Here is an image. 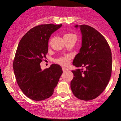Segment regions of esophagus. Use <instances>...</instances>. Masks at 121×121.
<instances>
[{"mask_svg":"<svg viewBox=\"0 0 121 121\" xmlns=\"http://www.w3.org/2000/svg\"><path fill=\"white\" fill-rule=\"evenodd\" d=\"M62 70H63V72H66V71H68V69H67V68L63 67V68H62Z\"/></svg>","mask_w":121,"mask_h":121,"instance_id":"34e87169","label":"esophagus"}]
</instances>
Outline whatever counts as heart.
<instances>
[{
    "label": "heart",
    "instance_id": "1",
    "mask_svg": "<svg viewBox=\"0 0 121 121\" xmlns=\"http://www.w3.org/2000/svg\"><path fill=\"white\" fill-rule=\"evenodd\" d=\"M76 38V36L73 33H66L63 35V38ZM70 56L69 55H65L63 56H61L60 58H59L58 59H57L56 60V62H57L59 64L63 66H66L67 65H68V63H69V60H70Z\"/></svg>",
    "mask_w": 121,
    "mask_h": 121
}]
</instances>
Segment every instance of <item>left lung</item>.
Masks as SVG:
<instances>
[{
	"mask_svg": "<svg viewBox=\"0 0 121 121\" xmlns=\"http://www.w3.org/2000/svg\"><path fill=\"white\" fill-rule=\"evenodd\" d=\"M82 33V46L75 56L70 88L77 98L90 101L99 96L108 85L112 72V53L105 38L88 25H75Z\"/></svg>",
	"mask_w": 121,
	"mask_h": 121,
	"instance_id": "8db88e82",
	"label": "left lung"
}]
</instances>
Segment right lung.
I'll return each mask as SVG.
<instances>
[{
  "label": "right lung",
  "mask_w": 121,
  "mask_h": 121,
  "mask_svg": "<svg viewBox=\"0 0 121 121\" xmlns=\"http://www.w3.org/2000/svg\"><path fill=\"white\" fill-rule=\"evenodd\" d=\"M62 26L40 25L30 29L20 40L13 63L19 86L27 97L42 101L51 96L63 73L60 65H51L42 70L40 63L48 51L51 35Z\"/></svg>",
  "instance_id": "add662e5"
}]
</instances>
